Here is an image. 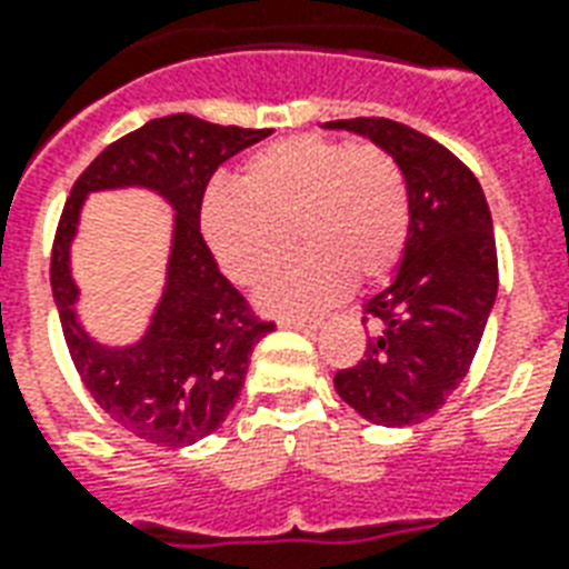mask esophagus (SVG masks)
Wrapping results in <instances>:
<instances>
[{
    "label": "esophagus",
    "mask_w": 569,
    "mask_h": 569,
    "mask_svg": "<svg viewBox=\"0 0 569 569\" xmlns=\"http://www.w3.org/2000/svg\"><path fill=\"white\" fill-rule=\"evenodd\" d=\"M281 330H302V332H315L320 327V320H302V318H281L279 320Z\"/></svg>",
    "instance_id": "obj_1"
}]
</instances>
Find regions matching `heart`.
Returning a JSON list of instances; mask_svg holds the SVG:
<instances>
[{"label": "heart", "instance_id": "obj_1", "mask_svg": "<svg viewBox=\"0 0 569 569\" xmlns=\"http://www.w3.org/2000/svg\"><path fill=\"white\" fill-rule=\"evenodd\" d=\"M411 198L383 147L318 134L279 140L249 158L242 182L219 179L200 203V230L221 269L251 288L293 242L300 249L260 290L272 315L311 311L345 297L350 281L375 284L399 263Z\"/></svg>", "mask_w": 569, "mask_h": 569}]
</instances>
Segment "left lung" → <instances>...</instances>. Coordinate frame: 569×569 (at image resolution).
Returning <instances> with one entry per match:
<instances>
[{"mask_svg":"<svg viewBox=\"0 0 569 569\" xmlns=\"http://www.w3.org/2000/svg\"><path fill=\"white\" fill-rule=\"evenodd\" d=\"M353 131L399 161L411 228L396 279L362 311L375 320L362 360L336 392L378 426H413L441 408L471 369L498 297L492 212L480 182L450 149L392 119L323 122Z\"/></svg>","mask_w":569,"mask_h":569,"instance_id":"obj_1","label":"left lung"}]
</instances>
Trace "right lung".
Returning <instances> with one entry per match:
<instances>
[{"label":"right lung","instance_id":"obj_1","mask_svg":"<svg viewBox=\"0 0 569 569\" xmlns=\"http://www.w3.org/2000/svg\"><path fill=\"white\" fill-rule=\"evenodd\" d=\"M269 134V128L212 126L188 113L152 119L110 143L80 173L62 209L50 284L71 360L101 411L158 447H188L219 429L246 383L251 350L276 330L221 276L200 233V203L212 173ZM117 187H147L168 199L174 237L169 279L148 332L131 346H101L76 318L70 242L82 200Z\"/></svg>","mask_w":569,"mask_h":569}]
</instances>
